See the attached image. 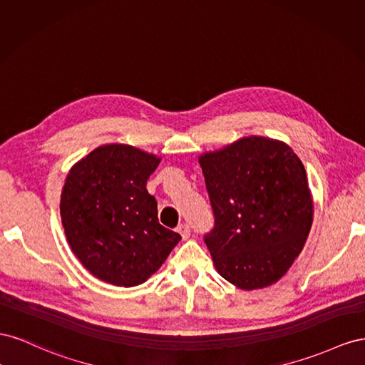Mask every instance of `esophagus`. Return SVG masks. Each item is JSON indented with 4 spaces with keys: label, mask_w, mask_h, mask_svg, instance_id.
<instances>
[{
    "label": "esophagus",
    "mask_w": 365,
    "mask_h": 365,
    "mask_svg": "<svg viewBox=\"0 0 365 365\" xmlns=\"http://www.w3.org/2000/svg\"><path fill=\"white\" fill-rule=\"evenodd\" d=\"M177 232H179V234L182 235L183 240H186V238H188V237H190V234H191V229H190V226H188V225L182 223V225L177 226Z\"/></svg>",
    "instance_id": "1"
}]
</instances>
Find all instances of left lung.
<instances>
[{
    "mask_svg": "<svg viewBox=\"0 0 365 365\" xmlns=\"http://www.w3.org/2000/svg\"><path fill=\"white\" fill-rule=\"evenodd\" d=\"M199 163L215 217L205 235L215 270L243 290L277 283L314 220L303 162L284 142L247 136L200 154Z\"/></svg>",
    "mask_w": 365,
    "mask_h": 365,
    "instance_id": "8db88e82",
    "label": "left lung"
}]
</instances>
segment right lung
<instances>
[{"instance_id":"obj_1","label":"right lung","mask_w":365,"mask_h":365,"mask_svg":"<svg viewBox=\"0 0 365 365\" xmlns=\"http://www.w3.org/2000/svg\"><path fill=\"white\" fill-rule=\"evenodd\" d=\"M160 158L107 143L71 166L61 192V220L73 254L108 284H142L182 237L159 223L147 180Z\"/></svg>"}]
</instances>
